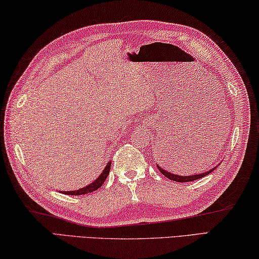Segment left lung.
I'll list each match as a JSON object with an SVG mask.
<instances>
[{
    "mask_svg": "<svg viewBox=\"0 0 259 259\" xmlns=\"http://www.w3.org/2000/svg\"><path fill=\"white\" fill-rule=\"evenodd\" d=\"M168 153V152H167ZM158 155H159V153H158ZM161 155L162 153H160V156H158V159H160L159 161L161 162V166H165L164 165V158L165 157H161ZM161 166H159V165H157V167H158V169H159V171L160 173L162 174V175H165L167 179H169V180H171V181H175V182H191V181H196V180H199V179H201V178H203V176H206V175H208V174H210L212 170H214L215 168H211L210 170H208V171H205V173H201V174H197V175H190V176H182V175H176V174H173V173H169L168 170L167 169H165V168H162Z\"/></svg>",
    "mask_w": 259,
    "mask_h": 259,
    "instance_id": "left-lung-1",
    "label": "left lung"
}]
</instances>
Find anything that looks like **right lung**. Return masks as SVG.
I'll list each match as a JSON object with an SVG mask.
<instances>
[{
	"label": "right lung",
	"mask_w": 259,
	"mask_h": 259,
	"mask_svg": "<svg viewBox=\"0 0 259 259\" xmlns=\"http://www.w3.org/2000/svg\"><path fill=\"white\" fill-rule=\"evenodd\" d=\"M110 166H111V162L109 161L107 166L104 167V169L102 170V173L100 174L99 178L95 181H93V182L91 184H89L88 187L81 188V189H78V190H74V191H62V193L70 194V196H80V194H86V193L97 191V190L104 183V181H106L107 176L109 175V171H110Z\"/></svg>",
	"instance_id": "obj_1"
}]
</instances>
